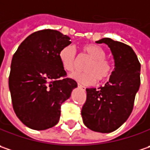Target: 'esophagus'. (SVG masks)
<instances>
[{
    "label": "esophagus",
    "mask_w": 150,
    "mask_h": 150,
    "mask_svg": "<svg viewBox=\"0 0 150 150\" xmlns=\"http://www.w3.org/2000/svg\"><path fill=\"white\" fill-rule=\"evenodd\" d=\"M78 87L82 88L83 90H86V87H85V86H82V85H81V84H79V83H78Z\"/></svg>",
    "instance_id": "1"
}]
</instances>
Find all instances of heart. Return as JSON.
I'll return each mask as SVG.
<instances>
[{
	"mask_svg": "<svg viewBox=\"0 0 150 150\" xmlns=\"http://www.w3.org/2000/svg\"><path fill=\"white\" fill-rule=\"evenodd\" d=\"M81 51L91 59L84 67L85 72H75L70 75L72 79L83 85H93L96 81H103L108 79L113 66L112 62L106 58V51L100 45L86 43L81 47ZM59 59L63 69L68 72L75 68V50L71 46H65L59 52Z\"/></svg>",
	"mask_w": 150,
	"mask_h": 150,
	"instance_id": "1",
	"label": "heart"
}]
</instances>
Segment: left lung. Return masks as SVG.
Masks as SVG:
<instances>
[{
	"label": "left lung",
	"mask_w": 150,
	"mask_h": 150,
	"mask_svg": "<svg viewBox=\"0 0 150 150\" xmlns=\"http://www.w3.org/2000/svg\"><path fill=\"white\" fill-rule=\"evenodd\" d=\"M96 42L108 44L115 68L104 86L86 89L81 116L88 128L105 134L117 129L132 112L139 89L141 65L133 49L127 44L108 38Z\"/></svg>",
	"instance_id": "left-lung-1"
}]
</instances>
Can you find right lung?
<instances>
[{
	"label": "right lung",
	"mask_w": 150,
	"mask_h": 150,
	"mask_svg": "<svg viewBox=\"0 0 150 150\" xmlns=\"http://www.w3.org/2000/svg\"><path fill=\"white\" fill-rule=\"evenodd\" d=\"M70 38L52 29L38 31L18 47L11 59L9 75L12 107L24 125L45 130L58 123L60 108L77 83L65 78L59 59V50Z\"/></svg>",
	"instance_id": "add662e5"
}]
</instances>
